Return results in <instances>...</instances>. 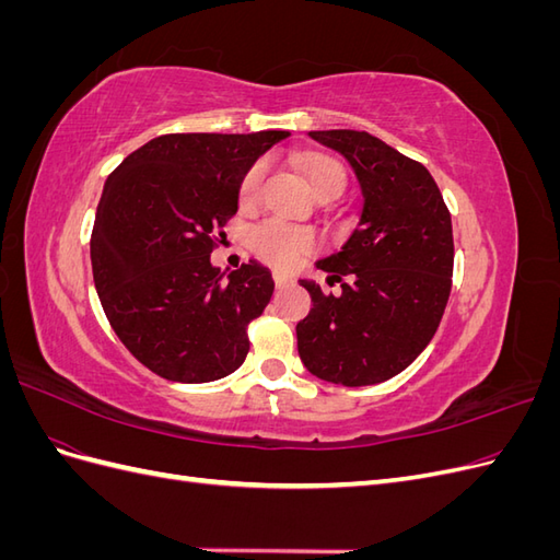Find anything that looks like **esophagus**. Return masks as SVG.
Instances as JSON below:
<instances>
[{"mask_svg":"<svg viewBox=\"0 0 560 560\" xmlns=\"http://www.w3.org/2000/svg\"><path fill=\"white\" fill-rule=\"evenodd\" d=\"M273 280H276L278 290H284V287H290L294 282L290 276H284V273H273Z\"/></svg>","mask_w":560,"mask_h":560,"instance_id":"34e87169","label":"esophagus"}]
</instances>
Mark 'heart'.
<instances>
[{"mask_svg": "<svg viewBox=\"0 0 560 560\" xmlns=\"http://www.w3.org/2000/svg\"><path fill=\"white\" fill-rule=\"evenodd\" d=\"M303 173H306V179L311 184V189L315 191V196H325V194L341 196L346 189V182H348L346 167L331 156H322V154L311 156L306 163H303ZM264 177H266L264 163H254L245 173L238 189L243 208L257 206ZM247 243H249V249L257 254L261 261L276 268H292L306 257V254H313L317 247V241L311 231L280 222V219H266V222L254 226L249 231Z\"/></svg>", "mask_w": 560, "mask_h": 560, "instance_id": "1", "label": "heart"}]
</instances>
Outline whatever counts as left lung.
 <instances>
[{"label": "left lung", "mask_w": 560, "mask_h": 560, "mask_svg": "<svg viewBox=\"0 0 560 560\" xmlns=\"http://www.w3.org/2000/svg\"><path fill=\"white\" fill-rule=\"evenodd\" d=\"M308 135L348 159L364 206L343 249L317 261L341 294L301 280L313 308L296 325L299 354L322 381L376 385L409 366L442 322L453 282L451 212L428 167L374 135Z\"/></svg>", "instance_id": "obj_1"}]
</instances>
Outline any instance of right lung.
I'll return each instance as SVG.
<instances>
[{
  "instance_id": "obj_1",
  "label": "right lung",
  "mask_w": 560,
  "mask_h": 560,
  "mask_svg": "<svg viewBox=\"0 0 560 560\" xmlns=\"http://www.w3.org/2000/svg\"><path fill=\"white\" fill-rule=\"evenodd\" d=\"M287 135H161L107 177L91 233L95 290L116 336L156 376L210 383L245 362L247 327L276 284L254 261L224 278L210 254L238 212L245 173Z\"/></svg>"
}]
</instances>
